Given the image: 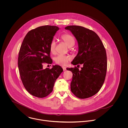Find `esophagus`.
<instances>
[{
    "mask_svg": "<svg viewBox=\"0 0 128 128\" xmlns=\"http://www.w3.org/2000/svg\"><path fill=\"white\" fill-rule=\"evenodd\" d=\"M62 68H63V70H64V71H65V70H66V68L65 67V66H62Z\"/></svg>",
    "mask_w": 128,
    "mask_h": 128,
    "instance_id": "obj_1",
    "label": "esophagus"
}]
</instances>
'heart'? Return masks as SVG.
<instances>
[{"label": "heart", "mask_w": 128, "mask_h": 128, "mask_svg": "<svg viewBox=\"0 0 128 128\" xmlns=\"http://www.w3.org/2000/svg\"><path fill=\"white\" fill-rule=\"evenodd\" d=\"M61 38L65 42V43L70 47L74 45L75 41L74 38L69 34H64L62 35L61 36ZM55 47L56 42L55 40H53L51 42L49 46L50 50L53 53L55 52ZM71 58H72L69 56L58 55L55 58V62L57 64L62 66H65L71 60Z\"/></svg>", "instance_id": "heart-1"}]
</instances>
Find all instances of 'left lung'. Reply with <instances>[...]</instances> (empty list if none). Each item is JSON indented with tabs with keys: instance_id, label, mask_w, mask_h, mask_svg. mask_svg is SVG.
Listing matches in <instances>:
<instances>
[{
	"instance_id": "left-lung-1",
	"label": "left lung",
	"mask_w": 128,
	"mask_h": 128,
	"mask_svg": "<svg viewBox=\"0 0 128 128\" xmlns=\"http://www.w3.org/2000/svg\"><path fill=\"white\" fill-rule=\"evenodd\" d=\"M76 39L78 52L72 64L79 66L67 68L72 73L71 91L80 98H86L96 94L102 88L107 70V56L105 48L96 33L84 27L70 26L65 28Z\"/></svg>"
}]
</instances>
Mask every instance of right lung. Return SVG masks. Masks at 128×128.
<instances>
[{"mask_svg":"<svg viewBox=\"0 0 128 128\" xmlns=\"http://www.w3.org/2000/svg\"><path fill=\"white\" fill-rule=\"evenodd\" d=\"M58 27L44 26L30 30L24 37L18 53V70L22 84L29 93L44 98L53 91L55 81L63 71L60 66L43 69V64H51L49 48Z\"/></svg>","mask_w":128,"mask_h":128,"instance_id":"right-lung-1","label":"right lung"}]
</instances>
